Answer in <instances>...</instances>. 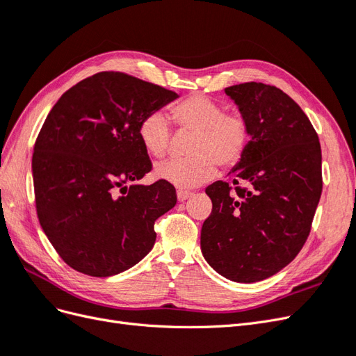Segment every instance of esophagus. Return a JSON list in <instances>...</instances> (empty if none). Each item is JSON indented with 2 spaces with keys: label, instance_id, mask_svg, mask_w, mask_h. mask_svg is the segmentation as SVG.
Wrapping results in <instances>:
<instances>
[{
  "label": "esophagus",
  "instance_id": "esophagus-1",
  "mask_svg": "<svg viewBox=\"0 0 356 356\" xmlns=\"http://www.w3.org/2000/svg\"><path fill=\"white\" fill-rule=\"evenodd\" d=\"M190 196H191L190 191H184V190H178V191H177V199H178V202H184V200H187Z\"/></svg>",
  "mask_w": 356,
  "mask_h": 356
}]
</instances>
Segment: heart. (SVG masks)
I'll return each instance as SVG.
<instances>
[{"label": "heart", "instance_id": "obj_1", "mask_svg": "<svg viewBox=\"0 0 356 356\" xmlns=\"http://www.w3.org/2000/svg\"><path fill=\"white\" fill-rule=\"evenodd\" d=\"M174 122L195 132L190 159H169L156 165L154 174L178 188H193L217 175V165L233 168L250 144V123L241 113L225 108L204 95H193L172 110ZM138 136L148 154L161 157L170 144L169 118L161 111L148 113L138 127Z\"/></svg>", "mask_w": 356, "mask_h": 356}]
</instances>
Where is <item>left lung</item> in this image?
Wrapping results in <instances>:
<instances>
[{
	"label": "left lung",
	"instance_id": "1",
	"mask_svg": "<svg viewBox=\"0 0 356 356\" xmlns=\"http://www.w3.org/2000/svg\"><path fill=\"white\" fill-rule=\"evenodd\" d=\"M224 92L248 118L251 139L232 182L204 190L212 212L200 248L215 272L252 284L282 270L307 239L322 193L321 145L303 110L275 86L251 81Z\"/></svg>",
	"mask_w": 356,
	"mask_h": 356
}]
</instances>
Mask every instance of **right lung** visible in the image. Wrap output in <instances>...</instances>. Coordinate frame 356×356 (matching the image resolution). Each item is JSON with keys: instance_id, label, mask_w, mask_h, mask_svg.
I'll list each match as a JSON object with an SVG mask.
<instances>
[{"instance_id": "right-lung-1", "label": "right lung", "mask_w": 356, "mask_h": 356, "mask_svg": "<svg viewBox=\"0 0 356 356\" xmlns=\"http://www.w3.org/2000/svg\"><path fill=\"white\" fill-rule=\"evenodd\" d=\"M177 98L132 75L99 72L67 90L49 113L32 154L37 213L74 270L114 276L152 251L154 221L175 207L177 195L163 179L138 184L152 170L138 127Z\"/></svg>"}]
</instances>
